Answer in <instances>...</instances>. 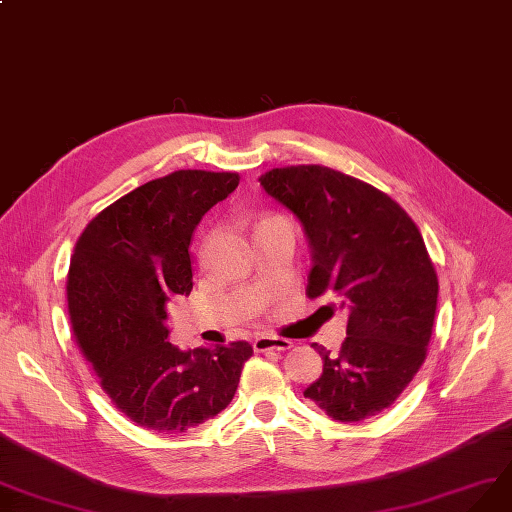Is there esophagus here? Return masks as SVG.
<instances>
[{"instance_id":"1","label":"esophagus","mask_w":512,"mask_h":512,"mask_svg":"<svg viewBox=\"0 0 512 512\" xmlns=\"http://www.w3.org/2000/svg\"><path fill=\"white\" fill-rule=\"evenodd\" d=\"M293 346L291 339L285 337H276V335H259L255 337L253 348L255 352H268V350H278V352H285Z\"/></svg>"}]
</instances>
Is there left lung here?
Returning <instances> with one entry per match:
<instances>
[{
	"label": "left lung",
	"mask_w": 512,
	"mask_h": 512,
	"mask_svg": "<svg viewBox=\"0 0 512 512\" xmlns=\"http://www.w3.org/2000/svg\"><path fill=\"white\" fill-rule=\"evenodd\" d=\"M259 183L304 225L306 295L348 310L339 354L314 344L325 365L304 396L337 422L373 418L420 371L437 314L439 278L418 225L380 189L320 164L272 168Z\"/></svg>",
	"instance_id": "1"
}]
</instances>
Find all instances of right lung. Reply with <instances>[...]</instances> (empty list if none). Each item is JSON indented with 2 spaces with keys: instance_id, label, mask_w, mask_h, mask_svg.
<instances>
[{
  "instance_id": "obj_1",
  "label": "right lung",
  "mask_w": 512,
  "mask_h": 512,
  "mask_svg": "<svg viewBox=\"0 0 512 512\" xmlns=\"http://www.w3.org/2000/svg\"><path fill=\"white\" fill-rule=\"evenodd\" d=\"M238 173L175 170L122 196L75 242L67 304L75 339L111 403L139 426L185 432L232 403L249 342L183 352L166 304L192 291L189 242Z\"/></svg>"
}]
</instances>
